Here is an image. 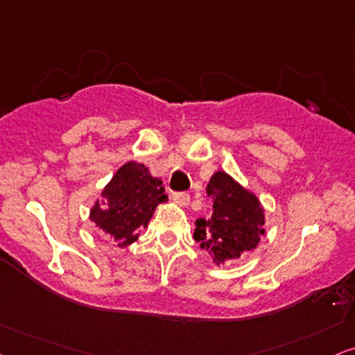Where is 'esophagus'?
<instances>
[{"mask_svg": "<svg viewBox=\"0 0 355 355\" xmlns=\"http://www.w3.org/2000/svg\"><path fill=\"white\" fill-rule=\"evenodd\" d=\"M173 201L177 205L180 206H188L190 205V195L185 191H180V193H173Z\"/></svg>", "mask_w": 355, "mask_h": 355, "instance_id": "obj_1", "label": "esophagus"}]
</instances>
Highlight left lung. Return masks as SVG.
Masks as SVG:
<instances>
[{
  "label": "left lung",
  "instance_id": "obj_1",
  "mask_svg": "<svg viewBox=\"0 0 355 355\" xmlns=\"http://www.w3.org/2000/svg\"><path fill=\"white\" fill-rule=\"evenodd\" d=\"M206 191L213 200V213L208 219H196L193 237L213 262L219 266L257 248L266 234V209L255 193L224 170L213 173Z\"/></svg>",
  "mask_w": 355,
  "mask_h": 355
}]
</instances>
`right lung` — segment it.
<instances>
[{
    "mask_svg": "<svg viewBox=\"0 0 355 355\" xmlns=\"http://www.w3.org/2000/svg\"><path fill=\"white\" fill-rule=\"evenodd\" d=\"M165 201L168 196L162 180L150 175L144 164L131 160L121 165L103 188L101 200L89 209V219L123 249L139 239L157 206Z\"/></svg>",
    "mask_w": 355,
    "mask_h": 355,
    "instance_id": "obj_1",
    "label": "right lung"
}]
</instances>
